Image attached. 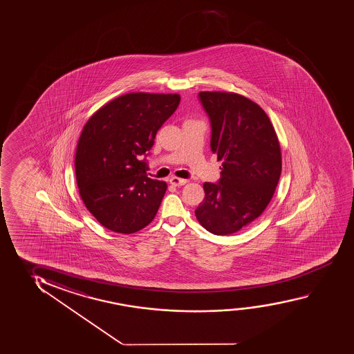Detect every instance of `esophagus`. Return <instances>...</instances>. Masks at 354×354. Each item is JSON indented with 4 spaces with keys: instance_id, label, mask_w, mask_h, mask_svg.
Here are the masks:
<instances>
[{
    "instance_id": "34e87169",
    "label": "esophagus",
    "mask_w": 354,
    "mask_h": 354,
    "mask_svg": "<svg viewBox=\"0 0 354 354\" xmlns=\"http://www.w3.org/2000/svg\"><path fill=\"white\" fill-rule=\"evenodd\" d=\"M188 180L184 178H178V177H171L170 183L172 185H175V187H180V185H184V184L187 183Z\"/></svg>"
}]
</instances>
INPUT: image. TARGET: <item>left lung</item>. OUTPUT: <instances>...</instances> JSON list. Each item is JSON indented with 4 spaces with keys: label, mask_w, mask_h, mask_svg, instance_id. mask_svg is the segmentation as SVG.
<instances>
[{
    "label": "left lung",
    "mask_w": 354,
    "mask_h": 354,
    "mask_svg": "<svg viewBox=\"0 0 354 354\" xmlns=\"http://www.w3.org/2000/svg\"><path fill=\"white\" fill-rule=\"evenodd\" d=\"M211 119V149L223 160L218 183L203 184L195 209L214 235H231L254 222L274 196L282 156L277 133L259 104L229 91L198 93Z\"/></svg>",
    "instance_id": "1"
}]
</instances>
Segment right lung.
<instances>
[{"mask_svg": "<svg viewBox=\"0 0 354 354\" xmlns=\"http://www.w3.org/2000/svg\"><path fill=\"white\" fill-rule=\"evenodd\" d=\"M178 94L129 93L85 123L77 143V185L85 207L109 230L132 234L156 217L167 184L147 175L140 160L178 107Z\"/></svg>", "mask_w": 354, "mask_h": 354, "instance_id": "1", "label": "right lung"}]
</instances>
